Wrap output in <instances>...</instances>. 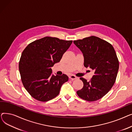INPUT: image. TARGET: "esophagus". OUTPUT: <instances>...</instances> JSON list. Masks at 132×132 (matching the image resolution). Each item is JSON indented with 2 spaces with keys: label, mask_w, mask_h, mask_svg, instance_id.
<instances>
[{
  "label": "esophagus",
  "mask_w": 132,
  "mask_h": 132,
  "mask_svg": "<svg viewBox=\"0 0 132 132\" xmlns=\"http://www.w3.org/2000/svg\"><path fill=\"white\" fill-rule=\"evenodd\" d=\"M69 78L71 80H75V79H78V77H76V76L74 75H71L69 76Z\"/></svg>",
  "instance_id": "obj_1"
}]
</instances>
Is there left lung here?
Segmentation results:
<instances>
[{
	"label": "left lung",
	"mask_w": 132,
	"mask_h": 132,
	"mask_svg": "<svg viewBox=\"0 0 132 132\" xmlns=\"http://www.w3.org/2000/svg\"><path fill=\"white\" fill-rule=\"evenodd\" d=\"M73 42L84 54V66L94 71L89 81L80 78L84 87L77 93L85 101H97L110 91L115 83L119 66L116 51L107 41L94 36Z\"/></svg>",
	"instance_id": "obj_1"
}]
</instances>
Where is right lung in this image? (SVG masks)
Returning a JSON list of instances; mask_svg holds the SVG:
<instances>
[{
    "instance_id": "right-lung-1",
    "label": "right lung",
    "mask_w": 132,
    "mask_h": 132,
    "mask_svg": "<svg viewBox=\"0 0 132 132\" xmlns=\"http://www.w3.org/2000/svg\"><path fill=\"white\" fill-rule=\"evenodd\" d=\"M72 42L46 36L24 48L19 61V72L24 87L34 98L47 102L59 95L68 77L64 74L52 75L51 67L60 61Z\"/></svg>"
}]
</instances>
